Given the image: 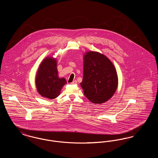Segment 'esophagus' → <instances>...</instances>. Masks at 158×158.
I'll list each match as a JSON object with an SVG mask.
<instances>
[{
    "mask_svg": "<svg viewBox=\"0 0 158 158\" xmlns=\"http://www.w3.org/2000/svg\"><path fill=\"white\" fill-rule=\"evenodd\" d=\"M77 81H73L71 83L72 85H75V84H76L77 83Z\"/></svg>",
    "mask_w": 158,
    "mask_h": 158,
    "instance_id": "esophagus-1",
    "label": "esophagus"
}]
</instances>
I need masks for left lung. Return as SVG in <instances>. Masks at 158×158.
<instances>
[{"label": "left lung", "mask_w": 158, "mask_h": 158, "mask_svg": "<svg viewBox=\"0 0 158 158\" xmlns=\"http://www.w3.org/2000/svg\"><path fill=\"white\" fill-rule=\"evenodd\" d=\"M81 86L86 97L94 104H102L111 98L118 87V76L111 60L97 52L85 53Z\"/></svg>", "instance_id": "left-lung-1"}]
</instances>
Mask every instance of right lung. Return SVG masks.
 <instances>
[{"mask_svg":"<svg viewBox=\"0 0 158 158\" xmlns=\"http://www.w3.org/2000/svg\"><path fill=\"white\" fill-rule=\"evenodd\" d=\"M57 64L56 59L49 56L43 60L39 66L35 85L39 94L44 98H57L63 86L67 83L64 77H59Z\"/></svg>","mask_w":158,"mask_h":158,"instance_id":"obj_1","label":"right lung"}]
</instances>
